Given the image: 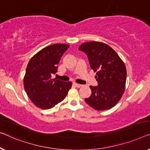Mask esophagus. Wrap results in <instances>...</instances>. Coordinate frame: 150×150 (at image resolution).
Listing matches in <instances>:
<instances>
[{
	"mask_svg": "<svg viewBox=\"0 0 150 150\" xmlns=\"http://www.w3.org/2000/svg\"><path fill=\"white\" fill-rule=\"evenodd\" d=\"M73 84H74V85H75L77 88H80V87H81V84H79V83H73Z\"/></svg>",
	"mask_w": 150,
	"mask_h": 150,
	"instance_id": "esophagus-1",
	"label": "esophagus"
}]
</instances>
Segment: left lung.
Returning <instances> with one entry per match:
<instances>
[{
  "label": "left lung",
  "instance_id": "8db88e82",
  "mask_svg": "<svg viewBox=\"0 0 150 150\" xmlns=\"http://www.w3.org/2000/svg\"><path fill=\"white\" fill-rule=\"evenodd\" d=\"M79 50L88 56L98 82L97 86H90L92 94L85 101L98 111L112 108L125 90L126 69L124 62L114 50L101 42H86L79 46Z\"/></svg>",
  "mask_w": 150,
  "mask_h": 150
}]
</instances>
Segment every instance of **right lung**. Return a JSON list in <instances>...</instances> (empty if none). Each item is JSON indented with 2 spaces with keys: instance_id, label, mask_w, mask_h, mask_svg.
<instances>
[{
  "instance_id": "add662e5",
  "label": "right lung",
  "mask_w": 150,
  "mask_h": 150,
  "mask_svg": "<svg viewBox=\"0 0 150 150\" xmlns=\"http://www.w3.org/2000/svg\"><path fill=\"white\" fill-rule=\"evenodd\" d=\"M69 47L67 44H54L44 47L31 58L24 77V86L34 105L49 109L65 98L71 88V81L52 79L56 74L63 54Z\"/></svg>"
}]
</instances>
